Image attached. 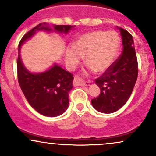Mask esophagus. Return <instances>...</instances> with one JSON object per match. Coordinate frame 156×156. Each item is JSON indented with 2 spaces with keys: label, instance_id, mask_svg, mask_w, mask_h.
Listing matches in <instances>:
<instances>
[{
  "label": "esophagus",
  "instance_id": "34e87169",
  "mask_svg": "<svg viewBox=\"0 0 156 156\" xmlns=\"http://www.w3.org/2000/svg\"><path fill=\"white\" fill-rule=\"evenodd\" d=\"M73 85H76V86H78V85H86V86H88L90 85L89 82H87V83H83L81 80H80L77 78H74V80H73Z\"/></svg>",
  "mask_w": 156,
  "mask_h": 156
}]
</instances>
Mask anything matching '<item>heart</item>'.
<instances>
[{
  "instance_id": "1",
  "label": "heart",
  "mask_w": 156,
  "mask_h": 156,
  "mask_svg": "<svg viewBox=\"0 0 156 156\" xmlns=\"http://www.w3.org/2000/svg\"><path fill=\"white\" fill-rule=\"evenodd\" d=\"M120 39L115 32L91 31L82 35L65 51V61L71 68H74L85 56V62L98 73L109 68L118 51Z\"/></svg>"
}]
</instances>
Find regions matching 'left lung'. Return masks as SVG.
Listing matches in <instances>:
<instances>
[{"mask_svg":"<svg viewBox=\"0 0 156 156\" xmlns=\"http://www.w3.org/2000/svg\"><path fill=\"white\" fill-rule=\"evenodd\" d=\"M118 29L122 37V54L101 76L95 80L100 94L92 99L91 104L102 113H113L124 105L138 78V61L133 38L126 30Z\"/></svg>","mask_w":156,"mask_h":156,"instance_id":"obj_1","label":"left lung"}]
</instances>
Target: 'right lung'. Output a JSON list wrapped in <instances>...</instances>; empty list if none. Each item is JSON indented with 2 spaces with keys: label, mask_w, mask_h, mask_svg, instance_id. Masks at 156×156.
<instances>
[{
  "label": "right lung",
  "mask_w": 156,
  "mask_h": 156,
  "mask_svg": "<svg viewBox=\"0 0 156 156\" xmlns=\"http://www.w3.org/2000/svg\"><path fill=\"white\" fill-rule=\"evenodd\" d=\"M53 29L46 23H41L23 36L18 44L17 61L18 80L21 89L30 105L41 115L47 117L59 116L69 105V91L73 88V74L59 65L53 67L41 73H31L24 65L20 55L21 47L37 31H55L68 33L75 26L53 25Z\"/></svg>",
  "instance_id": "1"
}]
</instances>
